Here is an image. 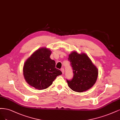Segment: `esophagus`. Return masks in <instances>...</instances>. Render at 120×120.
Masks as SVG:
<instances>
[{
  "mask_svg": "<svg viewBox=\"0 0 120 120\" xmlns=\"http://www.w3.org/2000/svg\"><path fill=\"white\" fill-rule=\"evenodd\" d=\"M61 71H62V72L63 74H64V68H61Z\"/></svg>",
  "mask_w": 120,
  "mask_h": 120,
  "instance_id": "34e87169",
  "label": "esophagus"
}]
</instances>
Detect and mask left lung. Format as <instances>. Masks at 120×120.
<instances>
[{"label":"left lung","mask_w":120,"mask_h":120,"mask_svg":"<svg viewBox=\"0 0 120 120\" xmlns=\"http://www.w3.org/2000/svg\"><path fill=\"white\" fill-rule=\"evenodd\" d=\"M68 60L70 62L74 75L72 79L67 80L69 87L77 92L89 89L97 79V68L84 53L73 52L69 55Z\"/></svg>","instance_id":"obj_1"}]
</instances>
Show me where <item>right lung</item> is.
<instances>
[{
  "mask_svg": "<svg viewBox=\"0 0 120 120\" xmlns=\"http://www.w3.org/2000/svg\"><path fill=\"white\" fill-rule=\"evenodd\" d=\"M51 52L46 48L38 49L26 60L23 67V75L30 86L43 90L51 85L62 72L55 68V61L50 58Z\"/></svg>",
  "mask_w": 120,
  "mask_h": 120,
  "instance_id": "right-lung-1",
  "label": "right lung"
}]
</instances>
